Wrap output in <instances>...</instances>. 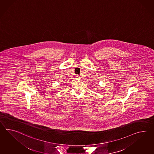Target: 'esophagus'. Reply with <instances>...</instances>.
I'll list each match as a JSON object with an SVG mask.
<instances>
[{
  "label": "esophagus",
  "mask_w": 154,
  "mask_h": 154,
  "mask_svg": "<svg viewBox=\"0 0 154 154\" xmlns=\"http://www.w3.org/2000/svg\"><path fill=\"white\" fill-rule=\"evenodd\" d=\"M75 79H77V80H79V79H80V77H79V75H75Z\"/></svg>",
  "instance_id": "1"
}]
</instances>
